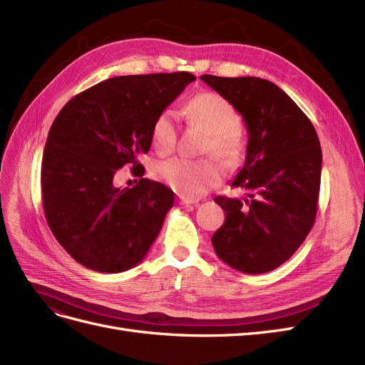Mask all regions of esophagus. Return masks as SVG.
<instances>
[{"mask_svg":"<svg viewBox=\"0 0 365 365\" xmlns=\"http://www.w3.org/2000/svg\"><path fill=\"white\" fill-rule=\"evenodd\" d=\"M178 202H180V204H182V205H195L197 201H196V200H193V197L180 195V196H178Z\"/></svg>","mask_w":365,"mask_h":365,"instance_id":"esophagus-1","label":"esophagus"}]
</instances>
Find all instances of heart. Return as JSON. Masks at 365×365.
<instances>
[{"instance_id": "obj_1", "label": "heart", "mask_w": 365, "mask_h": 365, "mask_svg": "<svg viewBox=\"0 0 365 365\" xmlns=\"http://www.w3.org/2000/svg\"><path fill=\"white\" fill-rule=\"evenodd\" d=\"M193 123L208 132L204 152H212L225 164H233L242 152L237 135L240 118L230 102L215 93L197 94L185 108ZM153 146L160 153H169L176 145V117L163 111L152 126ZM158 178L184 196H201L222 180V168L213 158H170L157 164Z\"/></svg>"}]
</instances>
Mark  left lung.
<instances>
[{"instance_id":"obj_1","label":"left lung","mask_w":365,"mask_h":365,"mask_svg":"<svg viewBox=\"0 0 365 365\" xmlns=\"http://www.w3.org/2000/svg\"><path fill=\"white\" fill-rule=\"evenodd\" d=\"M201 79L235 106L248 130L245 164L231 184L247 197H215L225 220L212 236L213 248L233 269L269 272L292 256L315 222L323 163L318 135L292 98L269 81Z\"/></svg>"}]
</instances>
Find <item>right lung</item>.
<instances>
[{"mask_svg": "<svg viewBox=\"0 0 365 365\" xmlns=\"http://www.w3.org/2000/svg\"><path fill=\"white\" fill-rule=\"evenodd\" d=\"M196 77L187 71L118 76L74 96L50 128L41 190L51 233L70 256L97 272L138 264L173 205V192L141 178L138 157L152 145V126ZM125 165L140 181L117 187Z\"/></svg>", "mask_w": 365, "mask_h": 365, "instance_id": "obj_1", "label": "right lung"}]
</instances>
